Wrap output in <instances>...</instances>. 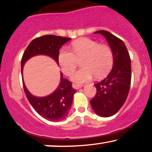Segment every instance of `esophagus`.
I'll list each match as a JSON object with an SVG mask.
<instances>
[{"instance_id":"esophagus-1","label":"esophagus","mask_w":152,"mask_h":152,"mask_svg":"<svg viewBox=\"0 0 152 152\" xmlns=\"http://www.w3.org/2000/svg\"><path fill=\"white\" fill-rule=\"evenodd\" d=\"M73 88H75V89H79V88H81L82 86H83V85H79V84H75V83H74V84L72 85Z\"/></svg>"}]
</instances>
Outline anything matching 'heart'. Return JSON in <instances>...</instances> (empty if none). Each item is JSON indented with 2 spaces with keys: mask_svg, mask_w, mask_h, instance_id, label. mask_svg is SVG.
Masks as SVG:
<instances>
[{
  "mask_svg": "<svg viewBox=\"0 0 152 152\" xmlns=\"http://www.w3.org/2000/svg\"><path fill=\"white\" fill-rule=\"evenodd\" d=\"M69 48H62L58 54V62L63 72L70 75L76 66L77 59L82 58L83 67L71 76L73 81L82 83L91 80L94 76L103 77L111 70L114 62L112 50L106 45H100L90 38H81Z\"/></svg>",
  "mask_w": 152,
  "mask_h": 152,
  "instance_id": "heart-1",
  "label": "heart"
}]
</instances>
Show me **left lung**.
Masks as SVG:
<instances>
[{
	"label": "left lung",
	"instance_id": "8db88e82",
	"mask_svg": "<svg viewBox=\"0 0 152 152\" xmlns=\"http://www.w3.org/2000/svg\"><path fill=\"white\" fill-rule=\"evenodd\" d=\"M106 38L113 53L114 64L108 76L94 86L96 94L90 101L94 112L102 117L117 113L124 105L130 89L132 79L131 58L126 45L109 31H98Z\"/></svg>",
	"mask_w": 152,
	"mask_h": 152
}]
</instances>
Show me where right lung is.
Masks as SVG:
<instances>
[{
	"instance_id": "obj_1",
	"label": "right lung",
	"mask_w": 152,
	"mask_h": 152,
	"mask_svg": "<svg viewBox=\"0 0 152 152\" xmlns=\"http://www.w3.org/2000/svg\"><path fill=\"white\" fill-rule=\"evenodd\" d=\"M71 38H64L53 35H45L35 38L29 43L21 59V74L25 63L31 57L45 55L51 57L58 64L59 49ZM23 89L33 108L40 116L47 120L58 121L64 119L69 114L76 91L72 88L69 80L63 78L61 73V81L58 88L50 95L45 97L33 96L26 88L23 81Z\"/></svg>"
}]
</instances>
